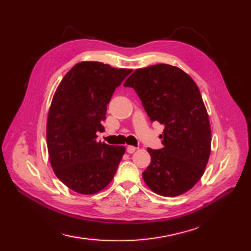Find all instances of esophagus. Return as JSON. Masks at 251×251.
Returning <instances> with one entry per match:
<instances>
[{
  "mask_svg": "<svg viewBox=\"0 0 251 251\" xmlns=\"http://www.w3.org/2000/svg\"><path fill=\"white\" fill-rule=\"evenodd\" d=\"M135 150H136V148L135 147H133V146H127L126 147V152L127 153H134V152H135Z\"/></svg>",
  "mask_w": 251,
  "mask_h": 251,
  "instance_id": "obj_1",
  "label": "esophagus"
}]
</instances>
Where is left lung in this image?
Wrapping results in <instances>:
<instances>
[{"instance_id": "left-lung-1", "label": "left lung", "mask_w": 251, "mask_h": 251, "mask_svg": "<svg viewBox=\"0 0 251 251\" xmlns=\"http://www.w3.org/2000/svg\"><path fill=\"white\" fill-rule=\"evenodd\" d=\"M125 86L136 91L151 122L164 126L163 148H148L146 184L165 197L186 193L202 176L211 153L209 116L196 83L178 67L158 64L135 70Z\"/></svg>"}]
</instances>
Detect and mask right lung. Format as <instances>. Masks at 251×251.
<instances>
[{"label":"right lung","instance_id":"right-lung-1","mask_svg":"<svg viewBox=\"0 0 251 251\" xmlns=\"http://www.w3.org/2000/svg\"><path fill=\"white\" fill-rule=\"evenodd\" d=\"M131 69L99 62L73 66L55 91L47 122V145L57 178L72 191L91 195L114 178L126 148L97 142L107 104Z\"/></svg>","mask_w":251,"mask_h":251}]
</instances>
